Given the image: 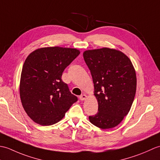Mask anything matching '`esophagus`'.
Listing matches in <instances>:
<instances>
[{
  "mask_svg": "<svg viewBox=\"0 0 160 160\" xmlns=\"http://www.w3.org/2000/svg\"><path fill=\"white\" fill-rule=\"evenodd\" d=\"M79 98L81 101H83V100L87 99V96L85 94H82V95H81V96H80Z\"/></svg>",
  "mask_w": 160,
  "mask_h": 160,
  "instance_id": "obj_1",
  "label": "esophagus"
}]
</instances>
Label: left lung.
Segmentation results:
<instances>
[{"mask_svg": "<svg viewBox=\"0 0 160 160\" xmlns=\"http://www.w3.org/2000/svg\"><path fill=\"white\" fill-rule=\"evenodd\" d=\"M84 60L91 71L98 112L89 119L102 129L116 127L131 109L137 78L130 59L120 51L104 47L87 50Z\"/></svg>", "mask_w": 160, "mask_h": 160, "instance_id": "8db88e82", "label": "left lung"}]
</instances>
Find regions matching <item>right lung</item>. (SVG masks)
Instances as JSON below:
<instances>
[{
    "instance_id": "right-lung-1",
    "label": "right lung",
    "mask_w": 160,
    "mask_h": 160,
    "mask_svg": "<svg viewBox=\"0 0 160 160\" xmlns=\"http://www.w3.org/2000/svg\"><path fill=\"white\" fill-rule=\"evenodd\" d=\"M80 53L76 49L43 47L26 58L20 76V96L24 109L36 123H57L78 101L61 77Z\"/></svg>"
}]
</instances>
